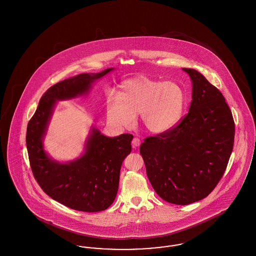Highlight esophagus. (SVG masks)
<instances>
[{"instance_id": "34e87169", "label": "esophagus", "mask_w": 256, "mask_h": 256, "mask_svg": "<svg viewBox=\"0 0 256 256\" xmlns=\"http://www.w3.org/2000/svg\"><path fill=\"white\" fill-rule=\"evenodd\" d=\"M140 144V140L139 138H134L132 140V146H135V148H138Z\"/></svg>"}]
</instances>
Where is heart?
<instances>
[{
    "label": "heart",
    "mask_w": 256,
    "mask_h": 256,
    "mask_svg": "<svg viewBox=\"0 0 256 256\" xmlns=\"http://www.w3.org/2000/svg\"><path fill=\"white\" fill-rule=\"evenodd\" d=\"M185 108L186 93L180 84L140 76L124 82L116 98L108 96L106 116L110 124L130 128L140 114L146 130L162 134L178 124Z\"/></svg>",
    "instance_id": "obj_1"
}]
</instances>
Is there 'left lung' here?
I'll list each match as a JSON object with an SVG mask.
<instances>
[{"instance_id":"left-lung-1","label":"left lung","mask_w":256,"mask_h":256,"mask_svg":"<svg viewBox=\"0 0 256 256\" xmlns=\"http://www.w3.org/2000/svg\"><path fill=\"white\" fill-rule=\"evenodd\" d=\"M188 112L169 132L140 144L148 178L164 201L180 206L206 198L222 178L234 146V123L222 94L197 70Z\"/></svg>"}]
</instances>
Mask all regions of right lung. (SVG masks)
I'll list each match as a JSON object with an SVG mask.
<instances>
[{
  "label": "right lung",
  "mask_w": 256,
  "mask_h": 256,
  "mask_svg": "<svg viewBox=\"0 0 256 256\" xmlns=\"http://www.w3.org/2000/svg\"><path fill=\"white\" fill-rule=\"evenodd\" d=\"M114 70L78 74L52 86L28 123L26 146L34 178L48 196L72 210L98 212L114 202L121 165L132 152L133 136L122 134L110 138L92 126L84 153L66 162L46 153L44 138L58 101L87 96L98 80Z\"/></svg>",
  "instance_id": "obj_1"
}]
</instances>
